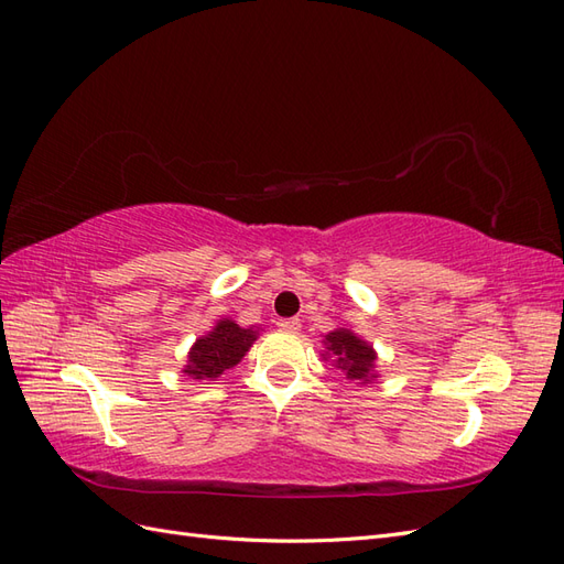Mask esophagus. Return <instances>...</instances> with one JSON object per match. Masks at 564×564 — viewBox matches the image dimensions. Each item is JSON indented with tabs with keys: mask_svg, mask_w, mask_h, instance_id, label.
<instances>
[{
	"mask_svg": "<svg viewBox=\"0 0 564 564\" xmlns=\"http://www.w3.org/2000/svg\"><path fill=\"white\" fill-rule=\"evenodd\" d=\"M276 326H279V330H285V333H297L300 318H279Z\"/></svg>",
	"mask_w": 564,
	"mask_h": 564,
	"instance_id": "obj_1",
	"label": "esophagus"
}]
</instances>
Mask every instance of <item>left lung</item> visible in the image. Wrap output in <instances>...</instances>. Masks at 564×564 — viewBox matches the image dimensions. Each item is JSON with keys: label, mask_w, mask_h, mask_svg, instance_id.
Returning a JSON list of instances; mask_svg holds the SVG:
<instances>
[{"label": "left lung", "mask_w": 564, "mask_h": 564, "mask_svg": "<svg viewBox=\"0 0 564 564\" xmlns=\"http://www.w3.org/2000/svg\"><path fill=\"white\" fill-rule=\"evenodd\" d=\"M324 359H333L335 366L347 376V380L371 382L376 376V349L368 345L357 333L347 328H337L326 335Z\"/></svg>", "instance_id": "1"}]
</instances>
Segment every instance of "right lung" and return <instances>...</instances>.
<instances>
[{
	"mask_svg": "<svg viewBox=\"0 0 564 564\" xmlns=\"http://www.w3.org/2000/svg\"><path fill=\"white\" fill-rule=\"evenodd\" d=\"M254 340L257 330L240 328L231 318H219L217 326L191 347L184 373L193 380H215L243 359Z\"/></svg>",
	"mask_w": 564,
	"mask_h": 564,
	"instance_id": "obj_1",
	"label": "right lung"
}]
</instances>
